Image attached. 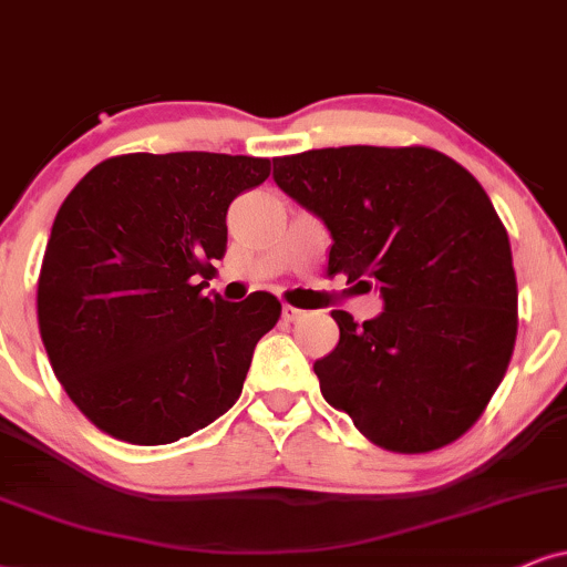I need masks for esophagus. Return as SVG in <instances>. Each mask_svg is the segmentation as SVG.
Returning a JSON list of instances; mask_svg holds the SVG:
<instances>
[{
  "label": "esophagus",
  "mask_w": 567,
  "mask_h": 567,
  "mask_svg": "<svg viewBox=\"0 0 567 567\" xmlns=\"http://www.w3.org/2000/svg\"><path fill=\"white\" fill-rule=\"evenodd\" d=\"M303 317H306L303 308H296V306H288V303L282 306V319L285 321H298V319H303Z\"/></svg>",
  "instance_id": "esophagus-1"
}]
</instances>
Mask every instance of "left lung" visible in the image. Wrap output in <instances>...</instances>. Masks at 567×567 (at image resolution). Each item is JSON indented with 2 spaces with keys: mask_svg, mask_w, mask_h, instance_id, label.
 <instances>
[{
  "mask_svg": "<svg viewBox=\"0 0 567 567\" xmlns=\"http://www.w3.org/2000/svg\"><path fill=\"white\" fill-rule=\"evenodd\" d=\"M275 183L332 235L329 275L379 290L313 371L321 395L392 453L455 442L503 382L518 332L511 240L468 169L426 146L277 156ZM355 285V288H358Z\"/></svg>",
  "mask_w": 567,
  "mask_h": 567,
  "instance_id": "obj_1",
  "label": "left lung"
}]
</instances>
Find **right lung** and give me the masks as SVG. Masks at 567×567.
<instances>
[{"label":"right lung","instance_id":"1","mask_svg":"<svg viewBox=\"0 0 567 567\" xmlns=\"http://www.w3.org/2000/svg\"><path fill=\"white\" fill-rule=\"evenodd\" d=\"M267 177L259 156L123 154L64 198L35 308L49 363L93 426L169 444L240 398L282 306L264 290L227 303L204 288L227 250V209Z\"/></svg>","mask_w":567,"mask_h":567}]
</instances>
